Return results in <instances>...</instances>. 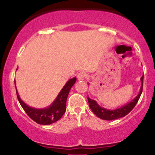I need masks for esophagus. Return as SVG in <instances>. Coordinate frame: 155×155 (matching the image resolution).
Returning <instances> with one entry per match:
<instances>
[{"instance_id":"1","label":"esophagus","mask_w":155,"mask_h":155,"mask_svg":"<svg viewBox=\"0 0 155 155\" xmlns=\"http://www.w3.org/2000/svg\"><path fill=\"white\" fill-rule=\"evenodd\" d=\"M86 77H87L86 73L84 71L79 72L77 75L78 80H84V79H86Z\"/></svg>"}]
</instances>
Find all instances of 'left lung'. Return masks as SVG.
I'll use <instances>...</instances> for the list:
<instances>
[{
    "label": "left lung",
    "instance_id": "8db88e82",
    "mask_svg": "<svg viewBox=\"0 0 155 155\" xmlns=\"http://www.w3.org/2000/svg\"><path fill=\"white\" fill-rule=\"evenodd\" d=\"M140 81H141L142 84L141 87H140L139 94L133 101H131L128 104H125L122 107L114 110L106 109V108L101 107L95 101L92 100V99L87 97L90 108H91L92 112L95 114L96 116L104 120H117V119L121 118V117H125L126 115L128 114L130 112L132 111L133 108L135 107V106H136L138 100H139L140 95L142 93V90H143V76L140 78Z\"/></svg>",
    "mask_w": 155,
    "mask_h": 155
}]
</instances>
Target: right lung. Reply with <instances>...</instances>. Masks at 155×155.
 Here are the masks:
<instances>
[{
	"label": "right lung",
	"instance_id": "right-lung-1",
	"mask_svg": "<svg viewBox=\"0 0 155 155\" xmlns=\"http://www.w3.org/2000/svg\"><path fill=\"white\" fill-rule=\"evenodd\" d=\"M76 80V77L69 79L62 89L61 91L60 92V93L58 94V97H56L54 102L47 108L38 109V108H32L31 106H28L21 100L17 89H16L17 98H18L19 104L24 109V111L33 121L40 124H52L59 120L65 112L68 95L69 92H70L73 85L75 84Z\"/></svg>",
	"mask_w": 155,
	"mask_h": 155
}]
</instances>
